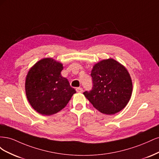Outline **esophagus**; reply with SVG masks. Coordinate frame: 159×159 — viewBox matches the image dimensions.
<instances>
[{
  "label": "esophagus",
  "instance_id": "esophagus-1",
  "mask_svg": "<svg viewBox=\"0 0 159 159\" xmlns=\"http://www.w3.org/2000/svg\"><path fill=\"white\" fill-rule=\"evenodd\" d=\"M76 91L78 93H82L83 92V89L81 88H76Z\"/></svg>",
  "mask_w": 159,
  "mask_h": 159
}]
</instances>
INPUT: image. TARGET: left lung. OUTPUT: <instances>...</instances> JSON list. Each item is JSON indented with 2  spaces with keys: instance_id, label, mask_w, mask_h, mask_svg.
<instances>
[{
  "instance_id": "left-lung-1",
  "label": "left lung",
  "mask_w": 159,
  "mask_h": 159,
  "mask_svg": "<svg viewBox=\"0 0 159 159\" xmlns=\"http://www.w3.org/2000/svg\"><path fill=\"white\" fill-rule=\"evenodd\" d=\"M93 87L84 92L101 113L111 115L122 110L131 98L133 84L129 72L113 59L96 64L91 70Z\"/></svg>"
}]
</instances>
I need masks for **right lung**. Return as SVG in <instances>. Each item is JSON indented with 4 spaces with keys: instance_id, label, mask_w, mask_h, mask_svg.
Returning <instances> with one entry per match:
<instances>
[{
    "instance_id": "right-lung-1",
    "label": "right lung",
    "mask_w": 159,
    "mask_h": 159,
    "mask_svg": "<svg viewBox=\"0 0 159 159\" xmlns=\"http://www.w3.org/2000/svg\"><path fill=\"white\" fill-rule=\"evenodd\" d=\"M63 66L52 58L38 61L28 71L25 89L31 106L42 115H50L64 108L75 93L61 75Z\"/></svg>"
}]
</instances>
